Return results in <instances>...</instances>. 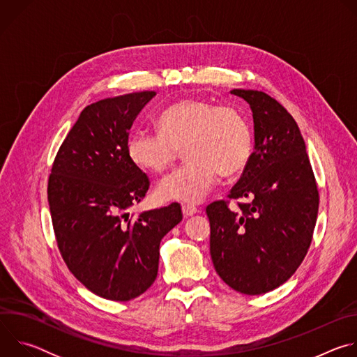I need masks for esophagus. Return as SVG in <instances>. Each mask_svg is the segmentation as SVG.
<instances>
[{"label":"esophagus","instance_id":"esophagus-1","mask_svg":"<svg viewBox=\"0 0 357 357\" xmlns=\"http://www.w3.org/2000/svg\"><path fill=\"white\" fill-rule=\"evenodd\" d=\"M196 212H197V209H196L195 206H190V205H183V206H182V213H183L185 218H190V216H193Z\"/></svg>","mask_w":357,"mask_h":357}]
</instances>
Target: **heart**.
I'll use <instances>...</instances> for the list:
<instances>
[{"instance_id": "b5f03b06", "label": "heart", "mask_w": 357, "mask_h": 357, "mask_svg": "<svg viewBox=\"0 0 357 357\" xmlns=\"http://www.w3.org/2000/svg\"><path fill=\"white\" fill-rule=\"evenodd\" d=\"M158 126L160 131L134 130L127 141V154L135 167L160 174L175 162L179 149H185L188 161L157 186L161 200L195 205L209 195L218 172L234 176L251 158L248 121L233 106L183 98L160 114Z\"/></svg>"}]
</instances>
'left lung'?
<instances>
[{"instance_id": "1", "label": "left lung", "mask_w": 357, "mask_h": 357, "mask_svg": "<svg viewBox=\"0 0 357 357\" xmlns=\"http://www.w3.org/2000/svg\"><path fill=\"white\" fill-rule=\"evenodd\" d=\"M250 105L254 152L230 199L206 208L211 222V256L219 277L245 295L275 289L301 266L317 223L319 193L307 146L298 124L264 91H230Z\"/></svg>"}]
</instances>
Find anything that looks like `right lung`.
I'll list each match as a JSON object with an SVG mask.
<instances>
[{"mask_svg": "<svg viewBox=\"0 0 357 357\" xmlns=\"http://www.w3.org/2000/svg\"><path fill=\"white\" fill-rule=\"evenodd\" d=\"M155 91H138L87 106L61 145L47 182L59 251L93 294L130 301L158 274L160 243L182 220L178 203L127 212L149 188L127 154L128 131Z\"/></svg>", "mask_w": 357, "mask_h": 357, "instance_id": "obj_1", "label": "right lung"}]
</instances>
